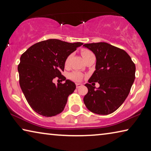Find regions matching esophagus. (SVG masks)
<instances>
[{
	"instance_id": "obj_1",
	"label": "esophagus",
	"mask_w": 151,
	"mask_h": 151,
	"mask_svg": "<svg viewBox=\"0 0 151 151\" xmlns=\"http://www.w3.org/2000/svg\"><path fill=\"white\" fill-rule=\"evenodd\" d=\"M83 86V85H82V84H81V83H76V88H79V87H81V86Z\"/></svg>"
}]
</instances>
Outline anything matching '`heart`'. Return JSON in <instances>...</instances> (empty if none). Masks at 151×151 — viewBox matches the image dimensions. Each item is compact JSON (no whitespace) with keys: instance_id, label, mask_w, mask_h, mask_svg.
<instances>
[{"instance_id":"1","label":"heart","mask_w":151,"mask_h":151,"mask_svg":"<svg viewBox=\"0 0 151 151\" xmlns=\"http://www.w3.org/2000/svg\"><path fill=\"white\" fill-rule=\"evenodd\" d=\"M93 53L92 52L91 50H87V49H83L81 50V55H82V56H83V58H85L86 57H88V56L93 55ZM69 60H70V56H68V57L66 58V60L65 61V65L66 66H68V63H69ZM69 77L71 80H73V81H79L82 78V75L81 73L76 71V72H73L71 74H70Z\"/></svg>"}]
</instances>
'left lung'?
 Wrapping results in <instances>:
<instances>
[{
	"instance_id": "8db88e82",
	"label": "left lung",
	"mask_w": 151,
	"mask_h": 151,
	"mask_svg": "<svg viewBox=\"0 0 151 151\" xmlns=\"http://www.w3.org/2000/svg\"><path fill=\"white\" fill-rule=\"evenodd\" d=\"M95 55V70L85 84L84 103L89 111L106 115L118 109L129 95L135 78L134 63L124 50L106 42L85 44ZM94 82L100 85L96 89ZM92 83V85L90 84Z\"/></svg>"
}]
</instances>
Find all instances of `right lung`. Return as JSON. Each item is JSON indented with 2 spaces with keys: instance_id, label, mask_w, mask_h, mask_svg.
Here are the masks:
<instances>
[{
  "instance_id": "obj_1",
  "label": "right lung",
  "mask_w": 151,
  "mask_h": 151,
  "mask_svg": "<svg viewBox=\"0 0 151 151\" xmlns=\"http://www.w3.org/2000/svg\"><path fill=\"white\" fill-rule=\"evenodd\" d=\"M83 45L48 39L33 45L21 55L18 66L20 86L28 103L38 114L48 117L63 112L76 85L66 80L61 72L66 58ZM55 77L65 83L56 86L52 82Z\"/></svg>"
}]
</instances>
